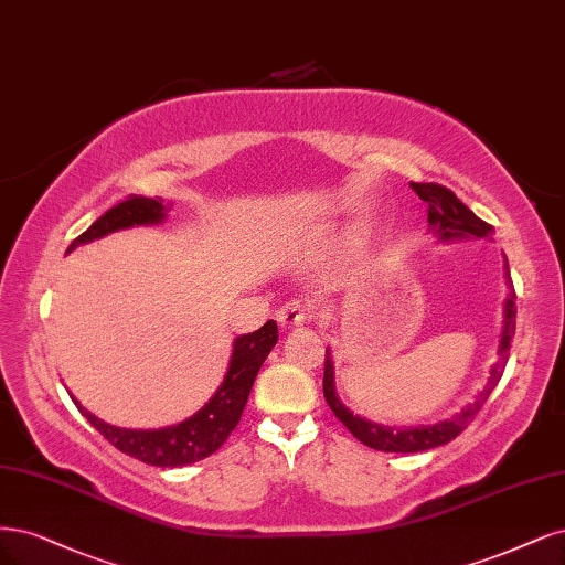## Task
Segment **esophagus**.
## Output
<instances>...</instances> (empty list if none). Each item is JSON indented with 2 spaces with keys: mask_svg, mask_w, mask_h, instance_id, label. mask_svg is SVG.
I'll return each mask as SVG.
<instances>
[{
  "mask_svg": "<svg viewBox=\"0 0 565 565\" xmlns=\"http://www.w3.org/2000/svg\"><path fill=\"white\" fill-rule=\"evenodd\" d=\"M278 322L282 327H299V324H306L310 320V313L306 310L303 301H287L278 313H276Z\"/></svg>",
  "mask_w": 565,
  "mask_h": 565,
  "instance_id": "obj_1",
  "label": "esophagus"
}]
</instances>
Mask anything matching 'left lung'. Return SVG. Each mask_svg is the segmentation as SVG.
Masks as SVG:
<instances>
[{"label":"left lung","instance_id":"obj_1","mask_svg":"<svg viewBox=\"0 0 565 565\" xmlns=\"http://www.w3.org/2000/svg\"><path fill=\"white\" fill-rule=\"evenodd\" d=\"M412 189L418 193L420 201L427 203V224H430L433 233H437V238L441 243H449V241H456V238H472V236L475 238H486V236H491L493 226L486 224L483 220H479L468 205L458 201V196L451 189H446L441 184H433V182H427V184L412 182ZM504 282H508V287H510V295H508V301H504V322H502V334H500V345H498L500 358L491 366L489 383L483 385V391L477 395V399L472 404H468L460 414L446 418L441 423L404 427V430H397V427L379 425V423H372V420L355 416L337 395L334 362H332V353L327 350L324 379H322L324 399H327L329 408L334 412V416L348 427L350 433H353L355 439H360L362 444L369 446V449H376V451L416 454V451L435 449V446H441V444H449L451 439H456L465 430V427L470 425V420L479 414V408L483 406L486 399H489V395L493 393V387L502 379L504 364H508V358H510V343H512L514 329H516V306H514L516 295H514V285H512V278H510L508 259H504Z\"/></svg>","mask_w":565,"mask_h":565}]
</instances>
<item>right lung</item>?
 <instances>
[{
	"instance_id": "right-lung-1",
	"label": "right lung",
	"mask_w": 565,
	"mask_h": 565,
	"mask_svg": "<svg viewBox=\"0 0 565 565\" xmlns=\"http://www.w3.org/2000/svg\"><path fill=\"white\" fill-rule=\"evenodd\" d=\"M166 220V205L161 199H145V196H130L128 201L109 207L100 220H95L79 238H74L67 252L79 247L84 243L97 241L107 236V233L142 226V224H161ZM278 343V324L276 320H268L257 332L243 334L233 341V353L228 362V372L217 387V393L210 397V402L189 416L186 420L161 427V430H126V427H116L97 416H93L88 408H84L74 397V404L86 416V420L100 433L116 449L128 454L130 458H138L147 465H157V468H182V465L199 462L215 454L220 446L228 439L233 427L238 425L243 408L247 404L252 383H255L264 360L268 358L270 348Z\"/></svg>"
}]
</instances>
